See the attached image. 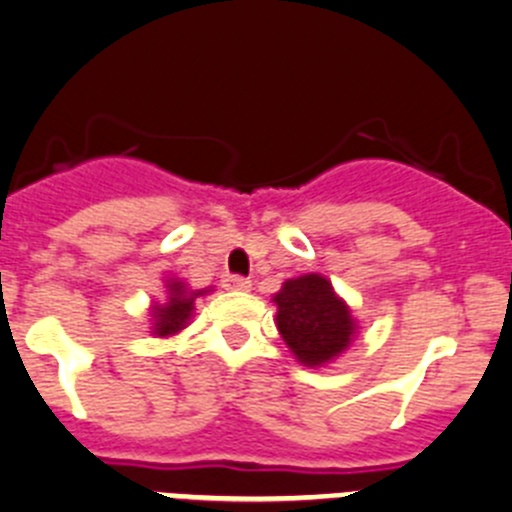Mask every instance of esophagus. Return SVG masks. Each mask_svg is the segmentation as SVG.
<instances>
[{
    "mask_svg": "<svg viewBox=\"0 0 512 512\" xmlns=\"http://www.w3.org/2000/svg\"><path fill=\"white\" fill-rule=\"evenodd\" d=\"M223 289H228V291H251V279H246V276L228 274V276H223Z\"/></svg>",
    "mask_w": 512,
    "mask_h": 512,
    "instance_id": "esophagus-1",
    "label": "esophagus"
}]
</instances>
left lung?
<instances>
[{"instance_id":"left-lung-1","label":"left lung","mask_w":512,"mask_h":512,"mask_svg":"<svg viewBox=\"0 0 512 512\" xmlns=\"http://www.w3.org/2000/svg\"><path fill=\"white\" fill-rule=\"evenodd\" d=\"M274 304L279 334L304 367H324L357 337V321L347 301L321 274L284 281Z\"/></svg>"}]
</instances>
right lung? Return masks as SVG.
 I'll return each mask as SVG.
<instances>
[{"label":"right lung","instance_id":"add662e5","mask_svg":"<svg viewBox=\"0 0 512 512\" xmlns=\"http://www.w3.org/2000/svg\"><path fill=\"white\" fill-rule=\"evenodd\" d=\"M165 289H168V301L153 306L155 337H173L180 329H186V324L193 316V309H196L193 301H196L198 296L206 294V291H191L178 279H168Z\"/></svg>","mask_w":512,"mask_h":512}]
</instances>
